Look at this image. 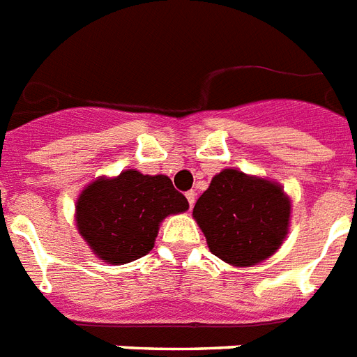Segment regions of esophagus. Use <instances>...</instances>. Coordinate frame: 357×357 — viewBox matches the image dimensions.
Here are the masks:
<instances>
[{"label": "esophagus", "instance_id": "esophagus-1", "mask_svg": "<svg viewBox=\"0 0 357 357\" xmlns=\"http://www.w3.org/2000/svg\"><path fill=\"white\" fill-rule=\"evenodd\" d=\"M185 196H187V199H188V205H190V207H194V204H196V192H194V190H188Z\"/></svg>", "mask_w": 357, "mask_h": 357}]
</instances>
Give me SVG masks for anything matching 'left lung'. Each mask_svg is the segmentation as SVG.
I'll return each mask as SVG.
<instances>
[{"label":"left lung","instance_id":"obj_1","mask_svg":"<svg viewBox=\"0 0 357 357\" xmlns=\"http://www.w3.org/2000/svg\"><path fill=\"white\" fill-rule=\"evenodd\" d=\"M211 253L234 268L273 257L288 236L291 199L273 179L224 169L192 211Z\"/></svg>","mask_w":357,"mask_h":357}]
</instances>
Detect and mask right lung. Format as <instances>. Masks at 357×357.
<instances>
[{"label": "right lung", "instance_id": "right-lung-1", "mask_svg": "<svg viewBox=\"0 0 357 357\" xmlns=\"http://www.w3.org/2000/svg\"><path fill=\"white\" fill-rule=\"evenodd\" d=\"M187 208V198L169 176L128 169L86 185L75 204V222L98 260L121 266L149 255L161 222Z\"/></svg>", "mask_w": 357, "mask_h": 357}]
</instances>
